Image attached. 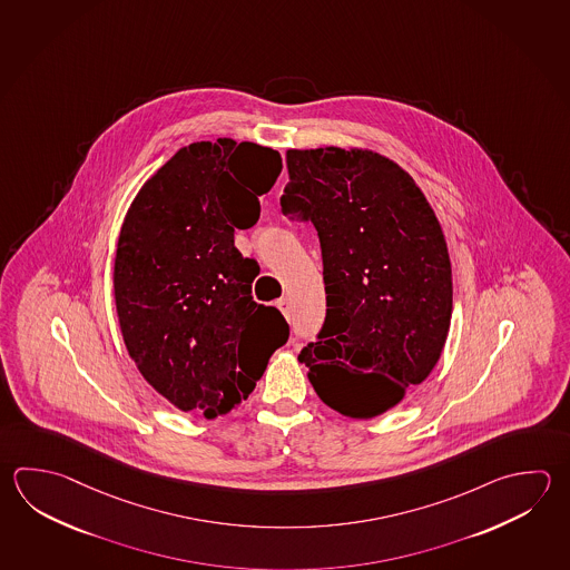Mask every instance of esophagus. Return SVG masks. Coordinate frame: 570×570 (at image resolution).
Listing matches in <instances>:
<instances>
[{
    "label": "esophagus",
    "mask_w": 570,
    "mask_h": 570,
    "mask_svg": "<svg viewBox=\"0 0 570 570\" xmlns=\"http://www.w3.org/2000/svg\"><path fill=\"white\" fill-rule=\"evenodd\" d=\"M278 308L282 311V314L288 318L291 316V301L288 298H279Z\"/></svg>",
    "instance_id": "1"
}]
</instances>
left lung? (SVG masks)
Here are the masks:
<instances>
[{
    "label": "left lung",
    "mask_w": 570,
    "mask_h": 570,
    "mask_svg": "<svg viewBox=\"0 0 570 570\" xmlns=\"http://www.w3.org/2000/svg\"><path fill=\"white\" fill-rule=\"evenodd\" d=\"M279 199L316 227L326 318L301 351L318 397L368 420L395 407L440 361L451 321V264L440 222L397 163L338 147L286 153Z\"/></svg>",
    "instance_id": "left-lung-1"
}]
</instances>
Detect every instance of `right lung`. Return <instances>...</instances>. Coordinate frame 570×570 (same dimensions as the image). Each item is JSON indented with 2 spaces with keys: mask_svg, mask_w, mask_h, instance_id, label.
<instances>
[{
  "mask_svg": "<svg viewBox=\"0 0 570 570\" xmlns=\"http://www.w3.org/2000/svg\"><path fill=\"white\" fill-rule=\"evenodd\" d=\"M282 171L256 142H191L142 185L120 229L115 301L140 375L181 411L226 415L254 391L291 326L252 298L256 259L234 232L259 219Z\"/></svg>",
  "mask_w": 570,
  "mask_h": 570,
  "instance_id": "obj_1",
  "label": "right lung"
}]
</instances>
